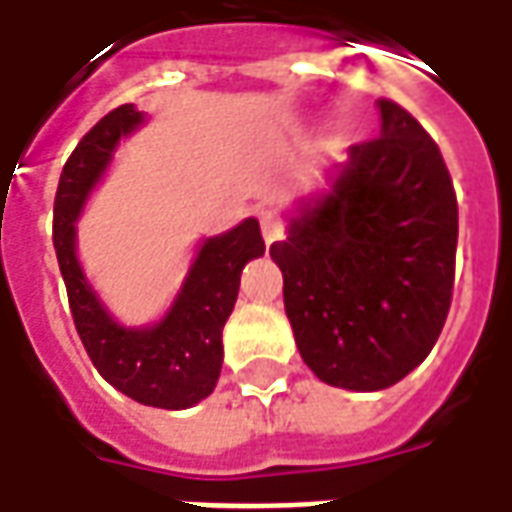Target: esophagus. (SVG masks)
<instances>
[{"mask_svg":"<svg viewBox=\"0 0 512 512\" xmlns=\"http://www.w3.org/2000/svg\"><path fill=\"white\" fill-rule=\"evenodd\" d=\"M259 225H262V236L267 245L279 242L281 233H284V222H281L276 211H262V214H259Z\"/></svg>","mask_w":512,"mask_h":512,"instance_id":"esophagus-1","label":"esophagus"}]
</instances>
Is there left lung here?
I'll use <instances>...</instances> for the list:
<instances>
[{
	"mask_svg": "<svg viewBox=\"0 0 512 512\" xmlns=\"http://www.w3.org/2000/svg\"><path fill=\"white\" fill-rule=\"evenodd\" d=\"M380 137L349 146L327 194L270 245L284 310L318 380L380 392L417 369L454 293L459 211L440 146L380 98Z\"/></svg>",
	"mask_w": 512,
	"mask_h": 512,
	"instance_id": "8db88e82",
	"label": "left lung"
}]
</instances>
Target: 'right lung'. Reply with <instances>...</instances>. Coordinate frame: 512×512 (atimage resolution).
I'll return each instance as SVG.
<instances>
[{
	"label": "right lung",
	"instance_id": "right-lung-1",
	"mask_svg": "<svg viewBox=\"0 0 512 512\" xmlns=\"http://www.w3.org/2000/svg\"><path fill=\"white\" fill-rule=\"evenodd\" d=\"M140 123L143 112L123 104L81 137L58 180L53 245L72 321L92 366L106 383L137 403L180 411L214 392L222 369V327L239 296V276L250 259L262 256L264 239L253 216L233 231L205 239L183 290L157 324L140 329L118 324L78 264L75 219L109 166L120 137L132 135Z\"/></svg>",
	"mask_w": 512,
	"mask_h": 512
}]
</instances>
